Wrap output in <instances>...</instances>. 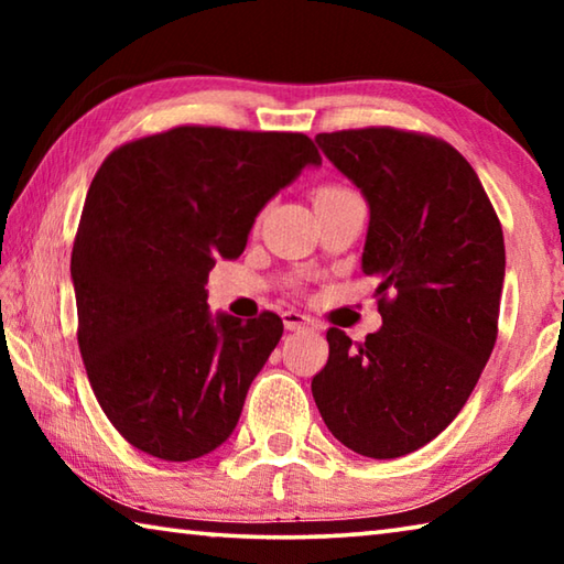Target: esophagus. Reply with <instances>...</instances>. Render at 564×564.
<instances>
[{"mask_svg":"<svg viewBox=\"0 0 564 564\" xmlns=\"http://www.w3.org/2000/svg\"><path fill=\"white\" fill-rule=\"evenodd\" d=\"M283 326H285V330H303V328H311V318L303 316V313H299V311H285Z\"/></svg>","mask_w":564,"mask_h":564,"instance_id":"obj_1","label":"esophagus"}]
</instances>
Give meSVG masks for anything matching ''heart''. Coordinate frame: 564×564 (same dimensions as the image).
Instances as JSON below:
<instances>
[{"instance_id":"heart-1","label":"heart","mask_w":564,"mask_h":564,"mask_svg":"<svg viewBox=\"0 0 564 564\" xmlns=\"http://www.w3.org/2000/svg\"><path fill=\"white\" fill-rule=\"evenodd\" d=\"M338 191H346V188H340V186H321V188L313 191V198L328 196V194H338Z\"/></svg>"}]
</instances>
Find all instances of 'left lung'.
I'll return each mask as SVG.
<instances>
[{"instance_id":"obj_1","label":"left lung","mask_w":564,"mask_h":564,"mask_svg":"<svg viewBox=\"0 0 564 564\" xmlns=\"http://www.w3.org/2000/svg\"><path fill=\"white\" fill-rule=\"evenodd\" d=\"M316 141L370 206L362 273L380 281L383 326L362 343L328 328L313 400L343 445L390 460L453 423L490 358L502 226L475 169L443 139L366 127Z\"/></svg>"}]
</instances>
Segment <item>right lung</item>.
<instances>
[{
  "mask_svg": "<svg viewBox=\"0 0 564 564\" xmlns=\"http://www.w3.org/2000/svg\"><path fill=\"white\" fill-rule=\"evenodd\" d=\"M308 164L321 154L305 133L198 123L104 159L72 248L76 340L101 410L141 453L186 463L234 433L283 321H212L204 285Z\"/></svg>",
  "mask_w": 564,
  "mask_h": 564,
  "instance_id": "add662e5",
  "label": "right lung"
}]
</instances>
